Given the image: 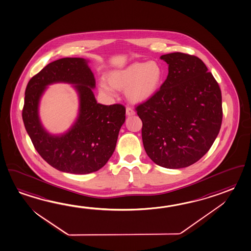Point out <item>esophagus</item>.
<instances>
[{"label": "esophagus", "mask_w": 251, "mask_h": 251, "mask_svg": "<svg viewBox=\"0 0 251 251\" xmlns=\"http://www.w3.org/2000/svg\"><path fill=\"white\" fill-rule=\"evenodd\" d=\"M126 113L127 116H133L135 114V111L133 110V108H130V107H126Z\"/></svg>", "instance_id": "1"}]
</instances>
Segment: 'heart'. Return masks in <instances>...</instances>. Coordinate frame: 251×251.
Masks as SVG:
<instances>
[{
	"instance_id": "heart-1",
	"label": "heart",
	"mask_w": 251,
	"mask_h": 251,
	"mask_svg": "<svg viewBox=\"0 0 251 251\" xmlns=\"http://www.w3.org/2000/svg\"><path fill=\"white\" fill-rule=\"evenodd\" d=\"M164 78L162 67L157 61L134 62L121 69L111 71L107 76V83L100 84V93L114 96V89L125 90L128 100L134 103L143 102L152 98L160 88Z\"/></svg>"
}]
</instances>
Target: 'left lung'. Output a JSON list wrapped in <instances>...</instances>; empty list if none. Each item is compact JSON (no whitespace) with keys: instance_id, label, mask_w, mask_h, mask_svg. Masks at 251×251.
Segmentation results:
<instances>
[{"instance_id":"left-lung-1","label":"left lung","mask_w":251,"mask_h":251,"mask_svg":"<svg viewBox=\"0 0 251 251\" xmlns=\"http://www.w3.org/2000/svg\"><path fill=\"white\" fill-rule=\"evenodd\" d=\"M160 59L168 75L157 94L136 107L143 121L148 156L160 167L177 169L200 160L221 128V90L201 59L173 52Z\"/></svg>"}]
</instances>
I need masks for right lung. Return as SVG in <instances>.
<instances>
[{
    "instance_id": "obj_1",
    "label": "right lung",
    "mask_w": 251,
    "mask_h": 251,
    "mask_svg": "<svg viewBox=\"0 0 251 251\" xmlns=\"http://www.w3.org/2000/svg\"><path fill=\"white\" fill-rule=\"evenodd\" d=\"M88 62L83 58L55 60L30 79L25 88L22 110L25 130L40 156L61 172L85 175L104 167L113 154L126 120L123 105L97 103L93 92L95 78ZM55 82L75 84L79 97L77 120L59 136L48 133L39 118L40 97L47 86Z\"/></svg>"
}]
</instances>
